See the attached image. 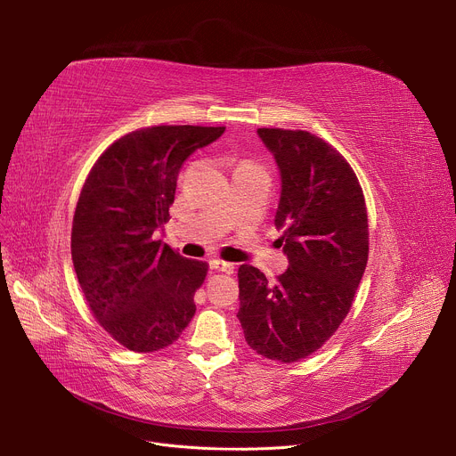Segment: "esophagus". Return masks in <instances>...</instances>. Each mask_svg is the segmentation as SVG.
<instances>
[{
  "label": "esophagus",
  "instance_id": "obj_1",
  "mask_svg": "<svg viewBox=\"0 0 456 456\" xmlns=\"http://www.w3.org/2000/svg\"><path fill=\"white\" fill-rule=\"evenodd\" d=\"M208 266H210V270H214V272H224V273H229V275L234 273V266L231 265V262H224V260H218V258L210 260Z\"/></svg>",
  "mask_w": 456,
  "mask_h": 456
}]
</instances>
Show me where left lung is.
Instances as JSON below:
<instances>
[{"instance_id":"left-lung-1","label":"left lung","mask_w":456,"mask_h":456,"mask_svg":"<svg viewBox=\"0 0 456 456\" xmlns=\"http://www.w3.org/2000/svg\"><path fill=\"white\" fill-rule=\"evenodd\" d=\"M281 174L275 225L289 270L268 282L258 268H238L248 346L290 364L320 349L353 305L368 262V212L347 160L316 134L256 129Z\"/></svg>"}]
</instances>
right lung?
I'll list each match as a JSON object with an SVG mask.
<instances>
[{
    "mask_svg": "<svg viewBox=\"0 0 456 456\" xmlns=\"http://www.w3.org/2000/svg\"><path fill=\"white\" fill-rule=\"evenodd\" d=\"M225 127L157 126L133 131L98 159L77 201L71 260L95 320L124 347L174 344L196 314L208 265L155 240L167 222L183 162Z\"/></svg>",
    "mask_w": 456,
    "mask_h": 456,
    "instance_id": "right-lung-1",
    "label": "right lung"
}]
</instances>
